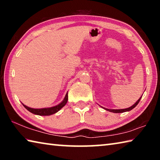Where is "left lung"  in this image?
Instances as JSON below:
<instances>
[{"label": "left lung", "mask_w": 160, "mask_h": 160, "mask_svg": "<svg viewBox=\"0 0 160 160\" xmlns=\"http://www.w3.org/2000/svg\"><path fill=\"white\" fill-rule=\"evenodd\" d=\"M142 96L140 97V98L138 99V101H137L136 102H135L134 104H132L131 107H128V108H126V109H107V108H104V107H102L103 109H104L105 110L108 111V112H113V113H123V112H129V111H131V110H132V109H134V108L137 106L139 102H140V99H141Z\"/></svg>", "instance_id": "1"}]
</instances>
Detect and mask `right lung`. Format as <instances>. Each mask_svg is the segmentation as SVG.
<instances>
[{"instance_id":"right-lung-1","label":"right lung","mask_w":160,"mask_h":160,"mask_svg":"<svg viewBox=\"0 0 160 160\" xmlns=\"http://www.w3.org/2000/svg\"><path fill=\"white\" fill-rule=\"evenodd\" d=\"M68 99V92H67L63 101H62L61 103H59L58 104L56 105V106H53L51 107L41 108V109H34V108H31L26 106V105L22 104V105L25 107L26 109H28L29 112L34 113V114L39 115V116H50L57 113L59 110H61L62 108L66 104Z\"/></svg>"}]
</instances>
